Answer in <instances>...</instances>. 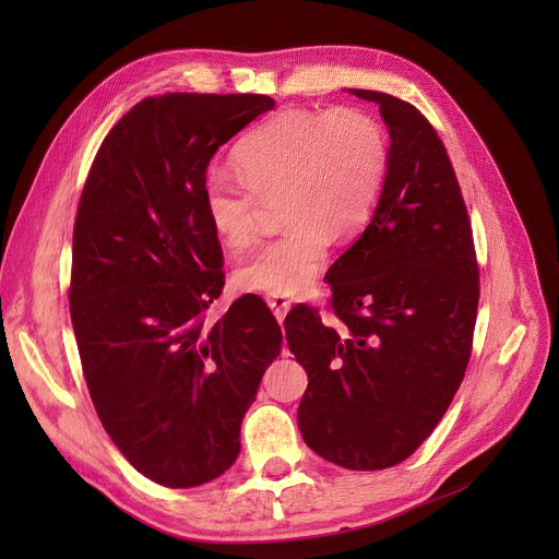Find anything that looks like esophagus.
Here are the masks:
<instances>
[{
  "mask_svg": "<svg viewBox=\"0 0 559 559\" xmlns=\"http://www.w3.org/2000/svg\"><path fill=\"white\" fill-rule=\"evenodd\" d=\"M264 301H267V306L272 308V312L276 314L278 321L285 319V314H287V310H289V306H292L285 295H267V297H264Z\"/></svg>",
  "mask_w": 559,
  "mask_h": 559,
  "instance_id": "34e87169",
  "label": "esophagus"
}]
</instances>
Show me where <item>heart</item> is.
Returning a JSON list of instances; mask_svg holds the SVG:
<instances>
[{
    "label": "heart",
    "instance_id": "obj_1",
    "mask_svg": "<svg viewBox=\"0 0 559 559\" xmlns=\"http://www.w3.org/2000/svg\"><path fill=\"white\" fill-rule=\"evenodd\" d=\"M243 179L215 171L203 190L217 240L240 251L258 238V205L281 197L287 228L235 270V285L299 295L335 238L367 226L383 194L390 144L376 117L358 108L287 110L251 131L235 150Z\"/></svg>",
    "mask_w": 559,
    "mask_h": 559
}]
</instances>
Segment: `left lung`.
<instances>
[{
  "label": "left lung",
  "mask_w": 559,
  "mask_h": 559,
  "mask_svg": "<svg viewBox=\"0 0 559 559\" xmlns=\"http://www.w3.org/2000/svg\"><path fill=\"white\" fill-rule=\"evenodd\" d=\"M383 194L326 274L337 319L295 308L285 337L308 373L297 421L324 460L376 472L413 455L449 409L472 356L478 264L453 165L426 117L385 93Z\"/></svg>",
  "instance_id": "8db88e82"
}]
</instances>
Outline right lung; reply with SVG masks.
<instances>
[{
	"label": "right lung",
	"instance_id": "obj_1",
	"mask_svg": "<svg viewBox=\"0 0 559 559\" xmlns=\"http://www.w3.org/2000/svg\"><path fill=\"white\" fill-rule=\"evenodd\" d=\"M267 95L171 93L135 104L104 138L74 222L70 314L97 415L158 485L219 478L283 333L262 299L217 321L222 247L203 209L205 169Z\"/></svg>",
	"mask_w": 559,
	"mask_h": 559
}]
</instances>
